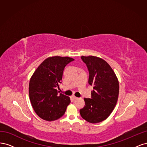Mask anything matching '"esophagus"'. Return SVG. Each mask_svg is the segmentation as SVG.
Wrapping results in <instances>:
<instances>
[{
	"label": "esophagus",
	"mask_w": 147,
	"mask_h": 147,
	"mask_svg": "<svg viewBox=\"0 0 147 147\" xmlns=\"http://www.w3.org/2000/svg\"><path fill=\"white\" fill-rule=\"evenodd\" d=\"M72 98L73 99H77V97L76 96H72Z\"/></svg>",
	"instance_id": "34e87169"
}]
</instances>
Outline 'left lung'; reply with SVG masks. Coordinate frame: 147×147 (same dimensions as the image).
<instances>
[{
  "label": "left lung",
  "mask_w": 147,
  "mask_h": 147,
  "mask_svg": "<svg viewBox=\"0 0 147 147\" xmlns=\"http://www.w3.org/2000/svg\"><path fill=\"white\" fill-rule=\"evenodd\" d=\"M90 73L88 83L93 86L91 99L84 98L85 105L80 110L82 117L90 123H98L107 118L116 106L119 82L110 65L100 57L81 56Z\"/></svg>",
  "instance_id": "obj_1"
}]
</instances>
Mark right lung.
<instances>
[{"label": "right lung", "mask_w": 147, "mask_h": 147, "mask_svg": "<svg viewBox=\"0 0 147 147\" xmlns=\"http://www.w3.org/2000/svg\"><path fill=\"white\" fill-rule=\"evenodd\" d=\"M70 57L55 56L44 60L31 77L29 99L38 116L46 121H55L63 117L70 97L59 92L56 87L61 83L65 65L74 61Z\"/></svg>", "instance_id": "1"}]
</instances>
